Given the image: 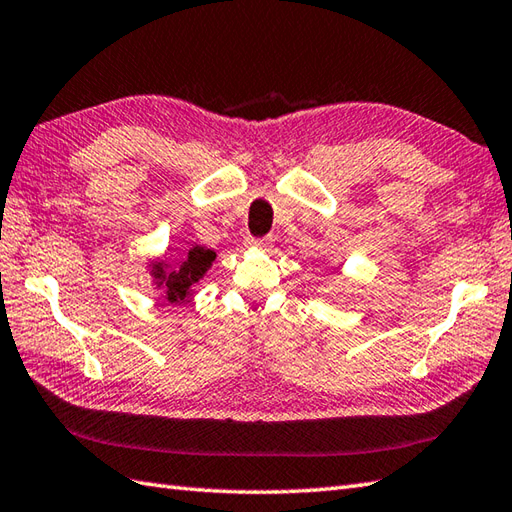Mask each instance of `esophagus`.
Instances as JSON below:
<instances>
[{"instance_id": "34e87169", "label": "esophagus", "mask_w": 512, "mask_h": 512, "mask_svg": "<svg viewBox=\"0 0 512 512\" xmlns=\"http://www.w3.org/2000/svg\"><path fill=\"white\" fill-rule=\"evenodd\" d=\"M271 241L274 238H252V241H247L252 247H260V249H269L271 247Z\"/></svg>"}]
</instances>
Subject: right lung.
Instances as JSON below:
<instances>
[{
    "label": "right lung",
    "instance_id": "obj_1",
    "mask_svg": "<svg viewBox=\"0 0 512 512\" xmlns=\"http://www.w3.org/2000/svg\"><path fill=\"white\" fill-rule=\"evenodd\" d=\"M214 258H217L214 249L195 245L188 249V254L184 258H179L173 265H170L166 258L151 260L149 267L155 287L166 293V300L170 304L184 302L192 293V285H197V282L206 276V271L212 267Z\"/></svg>",
    "mask_w": 512,
    "mask_h": 512
}]
</instances>
